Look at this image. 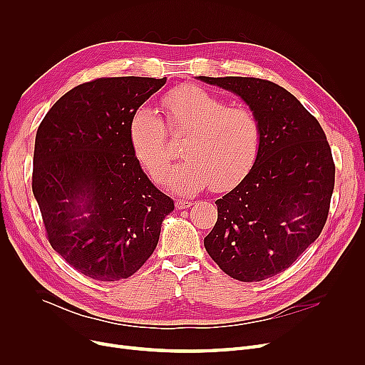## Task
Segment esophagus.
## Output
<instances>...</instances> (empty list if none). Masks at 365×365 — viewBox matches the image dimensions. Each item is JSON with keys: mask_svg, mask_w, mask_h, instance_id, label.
I'll return each instance as SVG.
<instances>
[{"mask_svg": "<svg viewBox=\"0 0 365 365\" xmlns=\"http://www.w3.org/2000/svg\"><path fill=\"white\" fill-rule=\"evenodd\" d=\"M192 204H194L192 200H178V201H176V208H179V210L187 208V207H190Z\"/></svg>", "mask_w": 365, "mask_h": 365, "instance_id": "obj_1", "label": "esophagus"}]
</instances>
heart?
Instances as JSON below:
<instances>
[{
    "label": "heart",
    "mask_w": 365,
    "mask_h": 365,
    "mask_svg": "<svg viewBox=\"0 0 365 365\" xmlns=\"http://www.w3.org/2000/svg\"><path fill=\"white\" fill-rule=\"evenodd\" d=\"M161 108L165 124L146 106L134 110L128 123L131 150L153 182L167 180L175 156L168 130L187 136L188 157L168 178L180 192H198L208 185L215 192H225L250 173L262 145L260 121L252 109L227 106L219 96L194 84L168 90Z\"/></svg>",
    "instance_id": "b5f03b06"
}]
</instances>
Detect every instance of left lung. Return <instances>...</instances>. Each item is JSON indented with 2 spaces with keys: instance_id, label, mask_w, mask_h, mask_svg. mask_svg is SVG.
Listing matches in <instances>:
<instances>
[{
  "instance_id": "obj_1",
  "label": "left lung",
  "mask_w": 365,
  "mask_h": 365,
  "mask_svg": "<svg viewBox=\"0 0 365 365\" xmlns=\"http://www.w3.org/2000/svg\"><path fill=\"white\" fill-rule=\"evenodd\" d=\"M238 94L262 127L250 173L216 201L217 222L204 245L220 269L253 282L287 267L327 222L336 167L314 115L278 84L250 76H198Z\"/></svg>"
}]
</instances>
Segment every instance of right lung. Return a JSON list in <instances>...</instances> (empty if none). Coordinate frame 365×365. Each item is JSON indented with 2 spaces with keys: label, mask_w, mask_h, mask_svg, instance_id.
Wrapping results in <instances>:
<instances>
[{
  "label": "right lung",
  "mask_w": 365,
  "mask_h": 365,
  "mask_svg": "<svg viewBox=\"0 0 365 365\" xmlns=\"http://www.w3.org/2000/svg\"><path fill=\"white\" fill-rule=\"evenodd\" d=\"M167 78L112 76L69 90L36 130L32 192L47 240L98 281L136 274L175 202L150 183L128 140L131 113Z\"/></svg>",
  "instance_id": "1"
}]
</instances>
